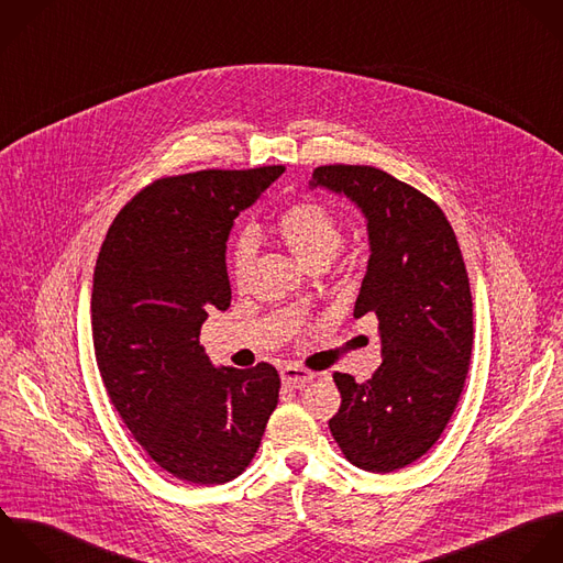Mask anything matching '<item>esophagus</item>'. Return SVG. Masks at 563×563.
I'll return each instance as SVG.
<instances>
[{
	"label": "esophagus",
	"mask_w": 563,
	"mask_h": 563,
	"mask_svg": "<svg viewBox=\"0 0 563 563\" xmlns=\"http://www.w3.org/2000/svg\"><path fill=\"white\" fill-rule=\"evenodd\" d=\"M280 379L283 384L287 386H294V388H302L305 384H309L313 379V373L302 368V366H296V364H287L280 368Z\"/></svg>",
	"instance_id": "1"
}]
</instances>
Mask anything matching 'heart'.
Listing matches in <instances>:
<instances>
[{"label":"heart","mask_w":563,"mask_h":563,"mask_svg":"<svg viewBox=\"0 0 563 563\" xmlns=\"http://www.w3.org/2000/svg\"><path fill=\"white\" fill-rule=\"evenodd\" d=\"M276 232L291 254L307 267L331 261L342 250L344 228L340 219L322 203L300 201L289 206L276 219ZM252 265V239L239 236L230 250L228 267L236 285H241Z\"/></svg>","instance_id":"heart-1"}]
</instances>
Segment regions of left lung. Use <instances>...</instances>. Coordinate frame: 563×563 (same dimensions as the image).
Here are the masks:
<instances>
[{"label":"left lung","mask_w":563,"mask_h":563,"mask_svg":"<svg viewBox=\"0 0 563 563\" xmlns=\"http://www.w3.org/2000/svg\"><path fill=\"white\" fill-rule=\"evenodd\" d=\"M309 184L346 195L368 219L353 316H377L384 362L364 384L333 375L342 406L329 428L355 467L388 474L441 439L463 395L474 344L465 261L443 210L386 170L329 164Z\"/></svg>","instance_id":"obj_1"}]
</instances>
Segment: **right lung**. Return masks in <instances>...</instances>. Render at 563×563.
Wrapping results in <instances>:
<instances>
[{
    "label": "right lung",
    "mask_w": 563,
    "mask_h": 563,
    "mask_svg": "<svg viewBox=\"0 0 563 563\" xmlns=\"http://www.w3.org/2000/svg\"><path fill=\"white\" fill-rule=\"evenodd\" d=\"M285 166L197 170L142 188L102 241L91 291L93 351L107 395L170 476L223 485L252 463L278 404V371L214 368L199 344L232 289L225 241Z\"/></svg>",
    "instance_id": "obj_1"
}]
</instances>
